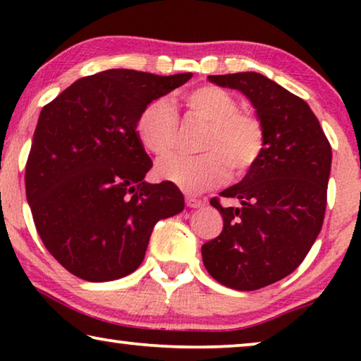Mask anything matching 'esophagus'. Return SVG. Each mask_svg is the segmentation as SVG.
<instances>
[{"instance_id":"esophagus-1","label":"esophagus","mask_w":361,"mask_h":361,"mask_svg":"<svg viewBox=\"0 0 361 361\" xmlns=\"http://www.w3.org/2000/svg\"><path fill=\"white\" fill-rule=\"evenodd\" d=\"M185 205L190 207V209H199V207L204 205V200L195 199V197H192V195H187L185 197Z\"/></svg>"}]
</instances>
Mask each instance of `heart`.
Instances as JSON below:
<instances>
[{
  "label": "heart",
  "instance_id": "heart-1",
  "mask_svg": "<svg viewBox=\"0 0 361 361\" xmlns=\"http://www.w3.org/2000/svg\"><path fill=\"white\" fill-rule=\"evenodd\" d=\"M187 115L207 126L197 157H171L159 164V176L187 194H200L221 184L228 176L245 174L264 149V126L255 113L240 110L236 98L224 88L204 85L184 97ZM136 136L156 157L174 151L177 115L166 100L142 108L136 120Z\"/></svg>",
  "mask_w": 361,
  "mask_h": 361
}]
</instances>
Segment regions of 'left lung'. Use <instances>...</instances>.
<instances>
[{
    "instance_id": "obj_1",
    "label": "left lung",
    "mask_w": 361,
    "mask_h": 361,
    "mask_svg": "<svg viewBox=\"0 0 361 361\" xmlns=\"http://www.w3.org/2000/svg\"><path fill=\"white\" fill-rule=\"evenodd\" d=\"M253 103L264 149L240 184L220 192L238 207L210 204L224 230L202 246L205 269L226 288L256 290L302 263L324 224L332 147L307 103L256 72L209 75Z\"/></svg>"
}]
</instances>
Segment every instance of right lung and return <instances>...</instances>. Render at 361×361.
Here are the masks:
<instances>
[{
    "instance_id": "obj_1",
    "label": "right lung",
    "mask_w": 361,
    "mask_h": 361,
    "mask_svg": "<svg viewBox=\"0 0 361 361\" xmlns=\"http://www.w3.org/2000/svg\"><path fill=\"white\" fill-rule=\"evenodd\" d=\"M190 77L111 68L78 78L42 108L26 197L44 246L77 278L103 283L133 273L157 221L184 210L172 182L142 180L152 161L136 120Z\"/></svg>"
}]
</instances>
